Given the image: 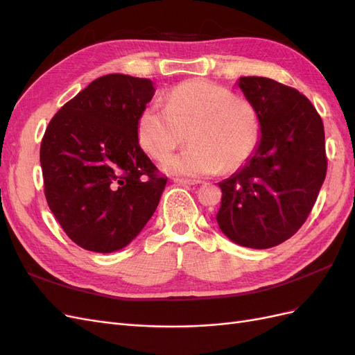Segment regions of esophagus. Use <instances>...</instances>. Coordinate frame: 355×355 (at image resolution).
Instances as JSON below:
<instances>
[{
	"label": "esophagus",
	"instance_id": "1",
	"mask_svg": "<svg viewBox=\"0 0 355 355\" xmlns=\"http://www.w3.org/2000/svg\"><path fill=\"white\" fill-rule=\"evenodd\" d=\"M175 184L178 185H187V187H192V185H198L201 184V180H194V179H180V178H175L173 179Z\"/></svg>",
	"mask_w": 355,
	"mask_h": 355
}]
</instances>
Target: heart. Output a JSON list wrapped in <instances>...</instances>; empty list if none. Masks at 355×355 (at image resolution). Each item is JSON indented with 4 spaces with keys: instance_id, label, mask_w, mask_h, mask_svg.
<instances>
[{
    "instance_id": "obj_1",
    "label": "heart",
    "mask_w": 355,
    "mask_h": 355,
    "mask_svg": "<svg viewBox=\"0 0 355 355\" xmlns=\"http://www.w3.org/2000/svg\"><path fill=\"white\" fill-rule=\"evenodd\" d=\"M261 123L252 103L202 80H189L171 89L166 108H145L137 120V137L153 158L163 161L188 137L189 146L170 158L171 175L200 178L239 170L253 154Z\"/></svg>"
}]
</instances>
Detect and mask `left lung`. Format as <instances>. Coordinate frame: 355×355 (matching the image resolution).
<instances>
[{
  "label": "left lung",
  "mask_w": 355,
  "mask_h": 355,
  "mask_svg": "<svg viewBox=\"0 0 355 355\" xmlns=\"http://www.w3.org/2000/svg\"><path fill=\"white\" fill-rule=\"evenodd\" d=\"M239 87L261 123L253 154L222 189L216 220L235 244L270 249L288 240L313 210L327 170L324 127L304 94L265 77Z\"/></svg>",
  "instance_id": "8db88e82"
}]
</instances>
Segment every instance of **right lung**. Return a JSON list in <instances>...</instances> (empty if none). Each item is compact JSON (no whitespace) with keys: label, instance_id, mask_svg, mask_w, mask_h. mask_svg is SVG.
I'll return each mask as SVG.
<instances>
[{"label":"right lung","instance_id":"obj_1","mask_svg":"<svg viewBox=\"0 0 355 355\" xmlns=\"http://www.w3.org/2000/svg\"><path fill=\"white\" fill-rule=\"evenodd\" d=\"M154 83L124 73L94 80L51 118L40 161L49 207L85 250L130 244L154 214L167 178L142 151L137 120Z\"/></svg>","mask_w":355,"mask_h":355}]
</instances>
